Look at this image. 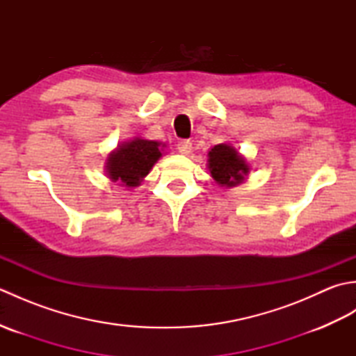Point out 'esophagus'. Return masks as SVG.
Wrapping results in <instances>:
<instances>
[{
    "label": "esophagus",
    "instance_id": "obj_1",
    "mask_svg": "<svg viewBox=\"0 0 356 356\" xmlns=\"http://www.w3.org/2000/svg\"><path fill=\"white\" fill-rule=\"evenodd\" d=\"M177 149H179L180 154H185V156L190 154L191 149H193V143L190 140H180L177 143Z\"/></svg>",
    "mask_w": 356,
    "mask_h": 356
}]
</instances>
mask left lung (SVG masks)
<instances>
[{
	"mask_svg": "<svg viewBox=\"0 0 356 356\" xmlns=\"http://www.w3.org/2000/svg\"><path fill=\"white\" fill-rule=\"evenodd\" d=\"M208 168L216 182L220 186H237L245 180L249 172V165L238 151L228 145L218 143L208 153Z\"/></svg>",
	"mask_w": 356,
	"mask_h": 356,
	"instance_id": "left-lung-1",
	"label": "left lung"
}]
</instances>
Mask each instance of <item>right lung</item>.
<instances>
[{"instance_id":"obj_1","label":"right lung","mask_w":356,"mask_h":356,"mask_svg":"<svg viewBox=\"0 0 356 356\" xmlns=\"http://www.w3.org/2000/svg\"><path fill=\"white\" fill-rule=\"evenodd\" d=\"M161 146L165 147L161 142L142 138L120 143L107 157L105 170L108 177L127 188L139 186L153 165L162 157Z\"/></svg>"}]
</instances>
